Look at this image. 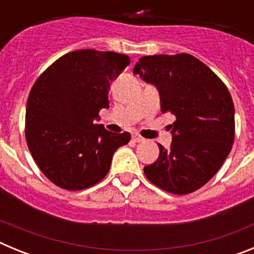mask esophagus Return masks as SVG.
Listing matches in <instances>:
<instances>
[{
  "label": "esophagus",
  "mask_w": 254,
  "mask_h": 254,
  "mask_svg": "<svg viewBox=\"0 0 254 254\" xmlns=\"http://www.w3.org/2000/svg\"><path fill=\"white\" fill-rule=\"evenodd\" d=\"M132 140L136 141V142H143V141H145V138H143L142 136H140L138 133H133L132 134Z\"/></svg>",
  "instance_id": "1"
}]
</instances>
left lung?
<instances>
[{
  "mask_svg": "<svg viewBox=\"0 0 254 254\" xmlns=\"http://www.w3.org/2000/svg\"><path fill=\"white\" fill-rule=\"evenodd\" d=\"M133 73L154 84L161 112L176 116L169 150L143 168L152 185L173 194L192 193L217 173L235 136L234 104L228 87L203 62L187 53L145 56Z\"/></svg>",
  "mask_w": 254,
  "mask_h": 254,
  "instance_id": "1",
  "label": "left lung"
}]
</instances>
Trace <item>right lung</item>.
I'll use <instances>...</instances> for the list:
<instances>
[{"mask_svg": "<svg viewBox=\"0 0 254 254\" xmlns=\"http://www.w3.org/2000/svg\"><path fill=\"white\" fill-rule=\"evenodd\" d=\"M128 64V56L116 52L73 51L55 61L31 87L26 143L57 187L81 190L99 183L116 150L131 140L128 132L113 133L94 123L100 109L109 108L112 81Z\"/></svg>", "mask_w": 254, "mask_h": 254, "instance_id": "1", "label": "right lung"}]
</instances>
